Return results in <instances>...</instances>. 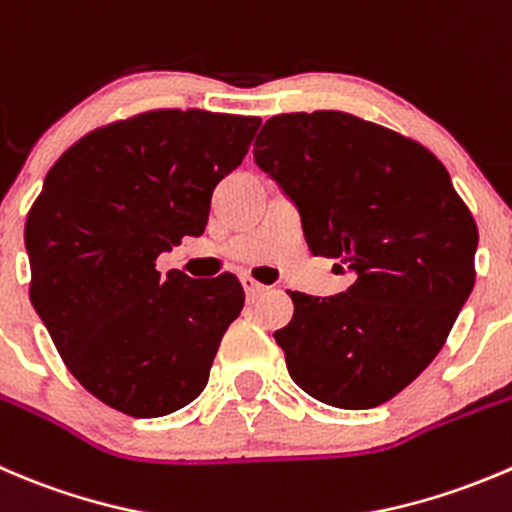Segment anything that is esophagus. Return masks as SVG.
Masks as SVG:
<instances>
[{
  "label": "esophagus",
  "mask_w": 512,
  "mask_h": 512,
  "mask_svg": "<svg viewBox=\"0 0 512 512\" xmlns=\"http://www.w3.org/2000/svg\"><path fill=\"white\" fill-rule=\"evenodd\" d=\"M242 285H245V292H247V300H257V297L262 295V292L267 290L262 282L252 280V277H242Z\"/></svg>",
  "instance_id": "1"
}]
</instances>
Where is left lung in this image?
I'll list each match as a JSON object with an SVG mask.
<instances>
[{
  "instance_id": "8db88e82",
  "label": "left lung",
  "mask_w": 512,
  "mask_h": 512,
  "mask_svg": "<svg viewBox=\"0 0 512 512\" xmlns=\"http://www.w3.org/2000/svg\"><path fill=\"white\" fill-rule=\"evenodd\" d=\"M252 152L295 202L312 255L355 277L332 297L290 292L295 315L275 332L287 372L332 408L388 403L443 350L473 292L468 205L428 147L335 109L270 117Z\"/></svg>"
}]
</instances>
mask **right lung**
I'll return each instance as SVG.
<instances>
[{"label": "right lung", "mask_w": 512, "mask_h": 512, "mask_svg": "<svg viewBox=\"0 0 512 512\" xmlns=\"http://www.w3.org/2000/svg\"><path fill=\"white\" fill-rule=\"evenodd\" d=\"M260 117L152 109L74 142L24 225L29 300L87 393L130 418H162L205 390L245 305L230 272L155 270L202 235L217 182L247 155Z\"/></svg>", "instance_id": "add662e5"}]
</instances>
